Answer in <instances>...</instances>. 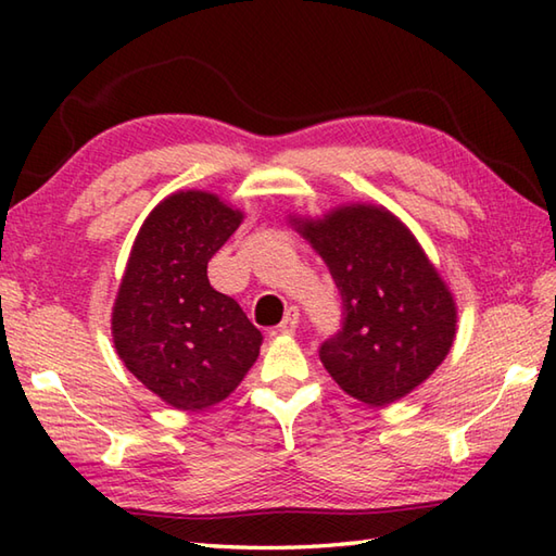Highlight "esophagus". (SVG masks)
Wrapping results in <instances>:
<instances>
[{
	"label": "esophagus",
	"instance_id": "esophagus-1",
	"mask_svg": "<svg viewBox=\"0 0 556 556\" xmlns=\"http://www.w3.org/2000/svg\"><path fill=\"white\" fill-rule=\"evenodd\" d=\"M296 308H287V305H285V313H281V323H289L291 320V317H293V320H296Z\"/></svg>",
	"mask_w": 556,
	"mask_h": 556
}]
</instances>
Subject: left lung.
Returning <instances> with one entry per match:
<instances>
[{
  "label": "left lung",
  "mask_w": 556,
  "mask_h": 556,
  "mask_svg": "<svg viewBox=\"0 0 556 556\" xmlns=\"http://www.w3.org/2000/svg\"><path fill=\"white\" fill-rule=\"evenodd\" d=\"M241 219L215 193L179 191L136 236L114 301V349L174 408L219 404L260 356V329L207 279V263Z\"/></svg>",
  "instance_id": "left-lung-1"
}]
</instances>
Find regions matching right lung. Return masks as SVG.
Here are the masks:
<instances>
[{"instance_id": "obj_1", "label": "right lung", "mask_w": 556, "mask_h": 556, "mask_svg": "<svg viewBox=\"0 0 556 556\" xmlns=\"http://www.w3.org/2000/svg\"><path fill=\"white\" fill-rule=\"evenodd\" d=\"M341 296V327L320 361L353 399L384 406L437 370L456 334V305L416 236L387 210L346 205L299 222Z\"/></svg>"}]
</instances>
